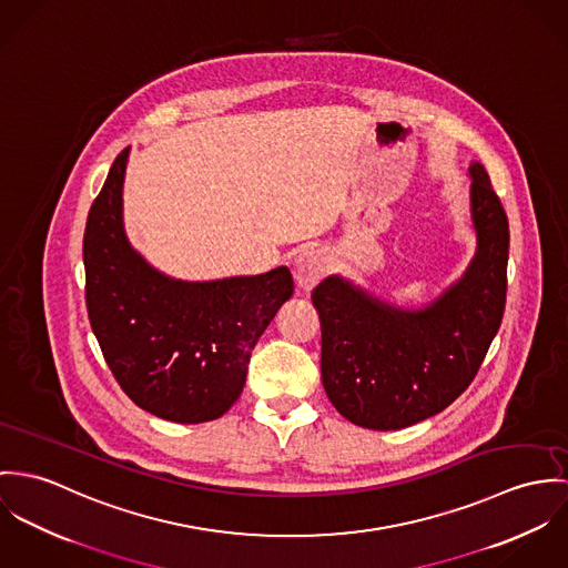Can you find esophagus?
I'll return each instance as SVG.
<instances>
[{"label": "esophagus", "instance_id": "34e87169", "mask_svg": "<svg viewBox=\"0 0 568 568\" xmlns=\"http://www.w3.org/2000/svg\"><path fill=\"white\" fill-rule=\"evenodd\" d=\"M331 267V254L322 248H305L296 256L294 276L303 290H314Z\"/></svg>", "mask_w": 568, "mask_h": 568}]
</instances>
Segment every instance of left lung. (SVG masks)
I'll return each instance as SVG.
<instances>
[{"mask_svg":"<svg viewBox=\"0 0 568 568\" xmlns=\"http://www.w3.org/2000/svg\"><path fill=\"white\" fill-rule=\"evenodd\" d=\"M477 248L464 274L420 310L396 307L331 274L312 294L322 383L353 425L392 432L440 414L477 375L505 310L509 229L488 172L473 161Z\"/></svg>","mask_w":568,"mask_h":568,"instance_id":"left-lung-1","label":"left lung"}]
</instances>
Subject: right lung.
I'll list each match as a JSON object with an SVG mask.
<instances>
[{"instance_id": "add662e5", "label": "right lung", "mask_w": 568, "mask_h": 568, "mask_svg": "<svg viewBox=\"0 0 568 568\" xmlns=\"http://www.w3.org/2000/svg\"><path fill=\"white\" fill-rule=\"evenodd\" d=\"M128 154L111 165L87 217L91 328L134 405L170 423H209L240 398L258 337L294 294L292 272L181 281L152 267L124 231Z\"/></svg>"}]
</instances>
